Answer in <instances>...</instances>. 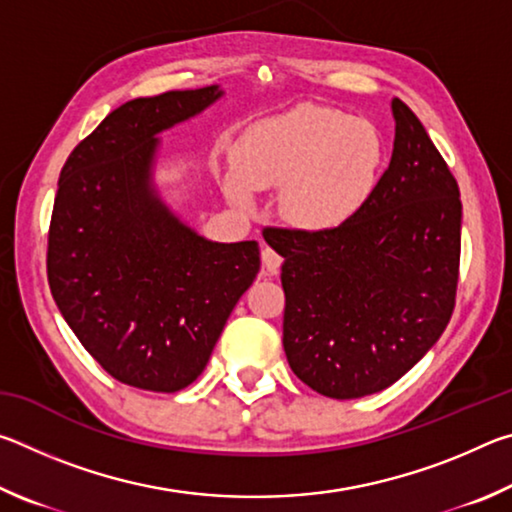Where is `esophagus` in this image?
<instances>
[{"instance_id":"obj_1","label":"esophagus","mask_w":512,"mask_h":512,"mask_svg":"<svg viewBox=\"0 0 512 512\" xmlns=\"http://www.w3.org/2000/svg\"><path fill=\"white\" fill-rule=\"evenodd\" d=\"M262 264H264L268 273H277V271H280V266H282V257H280V253H275L273 248L264 246L262 248Z\"/></svg>"}]
</instances>
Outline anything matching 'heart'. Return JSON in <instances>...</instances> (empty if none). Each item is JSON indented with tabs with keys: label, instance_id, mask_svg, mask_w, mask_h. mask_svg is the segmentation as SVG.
Masks as SVG:
<instances>
[{
	"label": "heart",
	"instance_id": "heart-1",
	"mask_svg": "<svg viewBox=\"0 0 512 512\" xmlns=\"http://www.w3.org/2000/svg\"><path fill=\"white\" fill-rule=\"evenodd\" d=\"M232 158L235 171L225 178L232 201L246 207L253 189L282 187L284 219L320 232L354 219L375 194L384 140L366 119L305 103L250 126Z\"/></svg>",
	"mask_w": 512,
	"mask_h": 512
}]
</instances>
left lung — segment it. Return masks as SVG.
I'll return each mask as SVG.
<instances>
[{
	"mask_svg": "<svg viewBox=\"0 0 512 512\" xmlns=\"http://www.w3.org/2000/svg\"><path fill=\"white\" fill-rule=\"evenodd\" d=\"M391 164L363 210L334 230H280L282 345L291 370L334 400L406 375L452 318L461 262V192L404 101L393 99Z\"/></svg>",
	"mask_w": 512,
	"mask_h": 512,
	"instance_id": "1",
	"label": "left lung"
}]
</instances>
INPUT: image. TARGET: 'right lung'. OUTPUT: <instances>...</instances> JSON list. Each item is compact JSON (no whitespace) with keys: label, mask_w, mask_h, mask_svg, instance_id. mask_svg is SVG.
<instances>
[{"label":"right lung","mask_w":512,"mask_h":512,"mask_svg":"<svg viewBox=\"0 0 512 512\" xmlns=\"http://www.w3.org/2000/svg\"><path fill=\"white\" fill-rule=\"evenodd\" d=\"M219 85L126 101L69 153L49 225L60 314L121 384L176 393L205 370L259 271L257 241L219 244L153 185L155 135L221 99Z\"/></svg>","instance_id":"1"}]
</instances>
